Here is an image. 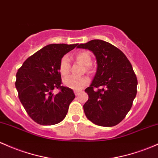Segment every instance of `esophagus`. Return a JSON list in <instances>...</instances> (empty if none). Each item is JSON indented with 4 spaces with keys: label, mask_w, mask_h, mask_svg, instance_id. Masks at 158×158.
Masks as SVG:
<instances>
[{
    "label": "esophagus",
    "mask_w": 158,
    "mask_h": 158,
    "mask_svg": "<svg viewBox=\"0 0 158 158\" xmlns=\"http://www.w3.org/2000/svg\"><path fill=\"white\" fill-rule=\"evenodd\" d=\"M79 93H80V91H74V94H75L76 96H78V95L79 94Z\"/></svg>",
    "instance_id": "obj_1"
}]
</instances>
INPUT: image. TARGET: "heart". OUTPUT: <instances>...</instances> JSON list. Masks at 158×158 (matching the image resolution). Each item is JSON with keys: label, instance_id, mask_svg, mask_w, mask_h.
Segmentation results:
<instances>
[{"label": "heart", "instance_id": "1", "mask_svg": "<svg viewBox=\"0 0 158 158\" xmlns=\"http://www.w3.org/2000/svg\"><path fill=\"white\" fill-rule=\"evenodd\" d=\"M76 60L78 62L81 63L84 66H86V69L89 70V66L91 64V56L89 52H78L75 56ZM70 68V61H69L67 56L62 57L60 60L59 66H58V70L60 75L66 76L69 74ZM64 85L66 87L71 88L73 90H81L85 86H86L89 82V79L87 77H82L80 79H76L73 76H68L65 78L63 81Z\"/></svg>", "mask_w": 158, "mask_h": 158}]
</instances>
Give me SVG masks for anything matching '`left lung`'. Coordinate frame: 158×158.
Listing matches in <instances>:
<instances>
[{
  "label": "left lung",
  "instance_id": "obj_1",
  "mask_svg": "<svg viewBox=\"0 0 158 158\" xmlns=\"http://www.w3.org/2000/svg\"><path fill=\"white\" fill-rule=\"evenodd\" d=\"M77 48L92 52L98 64L92 82L85 90L88 94L83 106L86 117L99 126L117 125L131 110L137 92V79L131 62L120 49L101 40Z\"/></svg>",
  "mask_w": 158,
  "mask_h": 158
}]
</instances>
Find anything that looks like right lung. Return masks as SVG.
I'll return each instance as SVG.
<instances>
[{"label": "right lung", "mask_w": 158, "mask_h": 158, "mask_svg": "<svg viewBox=\"0 0 158 158\" xmlns=\"http://www.w3.org/2000/svg\"><path fill=\"white\" fill-rule=\"evenodd\" d=\"M78 44H49L29 57L18 70L15 88L31 118L41 125H53L66 117L75 98L71 88L61 86L60 60ZM55 88L60 92L54 95Z\"/></svg>", "instance_id": "right-lung-1"}]
</instances>
